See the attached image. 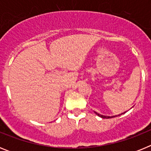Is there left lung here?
<instances>
[{
    "mask_svg": "<svg viewBox=\"0 0 151 151\" xmlns=\"http://www.w3.org/2000/svg\"><path fill=\"white\" fill-rule=\"evenodd\" d=\"M94 113H96V115H97L98 116L101 117V118L103 119H110V118H113V117H116V116H119L122 115V114H123V113H126V112H124V113H120V114H119V115H116V116H104V115H101V114H99L98 113H97V112H94Z\"/></svg>",
    "mask_w": 151,
    "mask_h": 151,
    "instance_id": "1",
    "label": "left lung"
}]
</instances>
